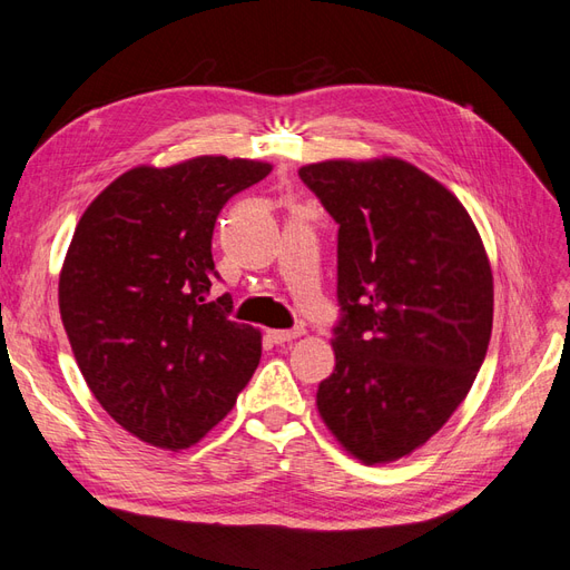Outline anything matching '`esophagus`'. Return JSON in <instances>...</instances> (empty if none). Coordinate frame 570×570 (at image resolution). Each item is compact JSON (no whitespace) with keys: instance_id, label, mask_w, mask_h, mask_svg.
<instances>
[{"instance_id":"1","label":"esophagus","mask_w":570,"mask_h":570,"mask_svg":"<svg viewBox=\"0 0 570 570\" xmlns=\"http://www.w3.org/2000/svg\"><path fill=\"white\" fill-rule=\"evenodd\" d=\"M268 336H271L273 343L283 345V343H289V341L304 336V326H295V328H287V331H268Z\"/></svg>"}]
</instances>
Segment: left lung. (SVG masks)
<instances>
[{"label":"left lung","mask_w":570,"mask_h":570,"mask_svg":"<svg viewBox=\"0 0 570 570\" xmlns=\"http://www.w3.org/2000/svg\"><path fill=\"white\" fill-rule=\"evenodd\" d=\"M299 178L338 225L336 367L316 406L341 445L394 462L460 409L489 351L493 275L464 205L401 159H333Z\"/></svg>","instance_id":"left-lung-1"}]
</instances>
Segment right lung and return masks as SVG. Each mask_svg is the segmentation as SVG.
Listing matches in <instances>:
<instances>
[{"mask_svg":"<svg viewBox=\"0 0 570 570\" xmlns=\"http://www.w3.org/2000/svg\"><path fill=\"white\" fill-rule=\"evenodd\" d=\"M271 164L196 157L125 171L81 215L60 273V314L96 401L164 450L198 442L237 404L261 333L234 322L213 232L225 203Z\"/></svg>","mask_w":570,"mask_h":570,"instance_id":"right-lung-1","label":"right lung"}]
</instances>
